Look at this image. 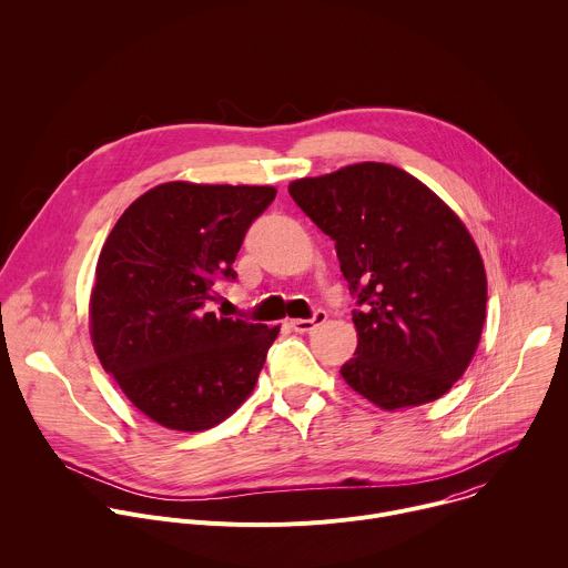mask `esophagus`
Returning a JSON list of instances; mask_svg holds the SVG:
<instances>
[{
    "label": "esophagus",
    "instance_id": "esophagus-1",
    "mask_svg": "<svg viewBox=\"0 0 568 568\" xmlns=\"http://www.w3.org/2000/svg\"><path fill=\"white\" fill-rule=\"evenodd\" d=\"M325 321H327V314H325V310H316L312 318H294L290 325H292L296 332H301V334H307V332L316 329L318 325H323Z\"/></svg>",
    "mask_w": 568,
    "mask_h": 568
}]
</instances>
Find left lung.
<instances>
[{"instance_id": "1", "label": "left lung", "mask_w": 568, "mask_h": 568, "mask_svg": "<svg viewBox=\"0 0 568 568\" xmlns=\"http://www.w3.org/2000/svg\"><path fill=\"white\" fill-rule=\"evenodd\" d=\"M334 241L356 298L358 345L345 384L397 410L446 395L468 367L486 318V272L457 214L415 175L358 162L290 184Z\"/></svg>"}]
</instances>
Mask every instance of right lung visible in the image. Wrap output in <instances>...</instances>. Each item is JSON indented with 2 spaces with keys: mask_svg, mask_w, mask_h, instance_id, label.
Listing matches in <instances>:
<instances>
[{
  "mask_svg": "<svg viewBox=\"0 0 568 568\" xmlns=\"http://www.w3.org/2000/svg\"><path fill=\"white\" fill-rule=\"evenodd\" d=\"M274 186L164 182L111 230L89 303L102 367L155 424L199 433L225 422L254 390L278 327L216 316V281L234 261Z\"/></svg>",
  "mask_w": 568,
  "mask_h": 568,
  "instance_id": "right-lung-1",
  "label": "right lung"
}]
</instances>
